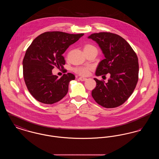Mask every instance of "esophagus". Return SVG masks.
Segmentation results:
<instances>
[{
  "instance_id": "1",
  "label": "esophagus",
  "mask_w": 159,
  "mask_h": 159,
  "mask_svg": "<svg viewBox=\"0 0 159 159\" xmlns=\"http://www.w3.org/2000/svg\"><path fill=\"white\" fill-rule=\"evenodd\" d=\"M79 79L80 80H81V81H85L87 79L85 78V77H80L79 78Z\"/></svg>"
}]
</instances>
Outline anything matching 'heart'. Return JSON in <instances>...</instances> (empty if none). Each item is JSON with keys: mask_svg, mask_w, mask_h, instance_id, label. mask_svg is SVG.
Wrapping results in <instances>:
<instances>
[{"mask_svg": "<svg viewBox=\"0 0 159 159\" xmlns=\"http://www.w3.org/2000/svg\"><path fill=\"white\" fill-rule=\"evenodd\" d=\"M92 49H95L97 51V48L94 46L90 44H88L84 46V51H89ZM92 66L90 65L87 66H78L75 67L73 70L74 71L79 75L80 76H87L89 75L90 70L92 69Z\"/></svg>", "mask_w": 159, "mask_h": 159, "instance_id": "1", "label": "heart"}]
</instances>
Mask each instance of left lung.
<instances>
[{
    "label": "left lung",
    "instance_id": "left-lung-1",
    "mask_svg": "<svg viewBox=\"0 0 159 159\" xmlns=\"http://www.w3.org/2000/svg\"><path fill=\"white\" fill-rule=\"evenodd\" d=\"M95 41L105 59L99 63L96 76L110 74L108 82L94 78L97 83L92 96L99 105L115 108L123 104L134 91L138 80L139 64L136 53L121 36L108 32L90 35Z\"/></svg>",
    "mask_w": 159,
    "mask_h": 159
}]
</instances>
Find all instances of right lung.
Segmentation results:
<instances>
[{
  "mask_svg": "<svg viewBox=\"0 0 159 159\" xmlns=\"http://www.w3.org/2000/svg\"><path fill=\"white\" fill-rule=\"evenodd\" d=\"M83 34L48 31L34 39L27 48L23 59V76L28 90L38 101L52 104L66 95L68 84L75 76L68 73L59 79L52 70L62 68L66 64L62 54Z\"/></svg>",
  "mask_w": 159,
  "mask_h": 159,
  "instance_id": "right-lung-1",
  "label": "right lung"
}]
</instances>
